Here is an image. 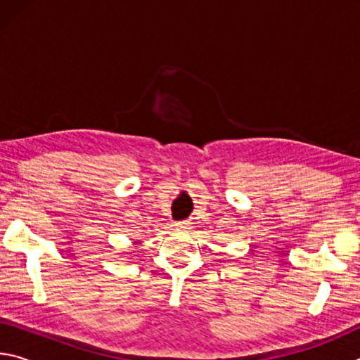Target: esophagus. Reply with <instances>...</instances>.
Wrapping results in <instances>:
<instances>
[{"label":"esophagus","instance_id":"esophagus-1","mask_svg":"<svg viewBox=\"0 0 360 360\" xmlns=\"http://www.w3.org/2000/svg\"><path fill=\"white\" fill-rule=\"evenodd\" d=\"M176 229H178V230H187L188 229V222L187 221L176 222Z\"/></svg>","mask_w":360,"mask_h":360}]
</instances>
